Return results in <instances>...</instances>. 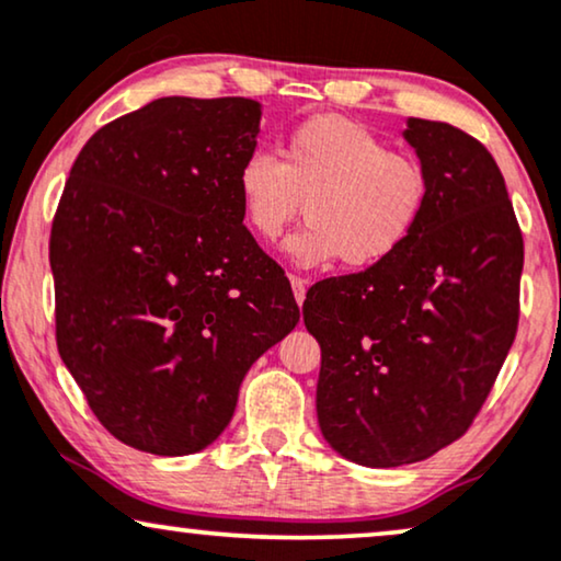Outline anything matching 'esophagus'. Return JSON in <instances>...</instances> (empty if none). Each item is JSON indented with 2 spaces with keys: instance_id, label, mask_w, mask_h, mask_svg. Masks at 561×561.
<instances>
[{
  "instance_id": "esophagus-1",
  "label": "esophagus",
  "mask_w": 561,
  "mask_h": 561,
  "mask_svg": "<svg viewBox=\"0 0 561 561\" xmlns=\"http://www.w3.org/2000/svg\"><path fill=\"white\" fill-rule=\"evenodd\" d=\"M289 282H293V293H295L297 305H302L305 293H308V287H305V279H300V276H289Z\"/></svg>"
}]
</instances>
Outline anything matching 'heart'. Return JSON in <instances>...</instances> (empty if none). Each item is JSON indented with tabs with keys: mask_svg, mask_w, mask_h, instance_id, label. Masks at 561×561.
Listing matches in <instances>:
<instances>
[{
	"mask_svg": "<svg viewBox=\"0 0 561 561\" xmlns=\"http://www.w3.org/2000/svg\"><path fill=\"white\" fill-rule=\"evenodd\" d=\"M274 153L251 151L236 186L245 228L272 243L300 213L308 222L285 241L295 266L341 264L354 272L390 261L421 226L431 179L413 156L335 115L310 117Z\"/></svg>",
	"mask_w": 561,
	"mask_h": 561,
	"instance_id": "b5f03b06",
	"label": "heart"
}]
</instances>
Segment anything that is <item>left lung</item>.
Wrapping results in <instances>:
<instances>
[{"instance_id": "obj_1", "label": "left lung", "mask_w": 561, "mask_h": 561, "mask_svg": "<svg viewBox=\"0 0 561 561\" xmlns=\"http://www.w3.org/2000/svg\"><path fill=\"white\" fill-rule=\"evenodd\" d=\"M402 138L431 179L421 226L390 261L318 282L302 305L320 343V433L375 469L428 459L472 425L513 346L524 272L488 148L421 117Z\"/></svg>"}]
</instances>
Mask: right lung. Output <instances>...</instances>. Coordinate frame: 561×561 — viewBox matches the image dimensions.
Wrapping results in <instances>:
<instances>
[{"label":"right lung","mask_w":561,"mask_h":561,"mask_svg":"<svg viewBox=\"0 0 561 561\" xmlns=\"http://www.w3.org/2000/svg\"><path fill=\"white\" fill-rule=\"evenodd\" d=\"M261 104L161 96L87 140L50 228L56 341L92 413L138 451H203L256 358L300 320L243 226Z\"/></svg>","instance_id":"right-lung-1"}]
</instances>
